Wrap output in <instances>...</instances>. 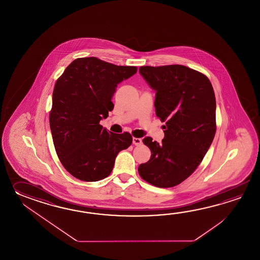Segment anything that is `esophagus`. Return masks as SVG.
<instances>
[{
  "label": "esophagus",
  "instance_id": "esophagus-1",
  "mask_svg": "<svg viewBox=\"0 0 260 260\" xmlns=\"http://www.w3.org/2000/svg\"><path fill=\"white\" fill-rule=\"evenodd\" d=\"M142 143V139L141 138H133V144L136 146H139Z\"/></svg>",
  "mask_w": 260,
  "mask_h": 260
}]
</instances>
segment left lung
Wrapping results in <instances>:
<instances>
[{"mask_svg":"<svg viewBox=\"0 0 260 260\" xmlns=\"http://www.w3.org/2000/svg\"><path fill=\"white\" fill-rule=\"evenodd\" d=\"M139 73L156 92L155 112L166 125L161 143L144 138L151 156L138 173L155 187L171 188L195 171L215 138L214 89L203 73L182 65L140 67Z\"/></svg>","mask_w":260,"mask_h":260,"instance_id":"obj_1","label":"left lung"}]
</instances>
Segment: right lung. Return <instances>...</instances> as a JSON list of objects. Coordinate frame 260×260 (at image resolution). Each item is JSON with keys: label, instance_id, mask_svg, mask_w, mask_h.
<instances>
[{"label": "right lung", "instance_id": "right-lung-1", "mask_svg": "<svg viewBox=\"0 0 260 260\" xmlns=\"http://www.w3.org/2000/svg\"><path fill=\"white\" fill-rule=\"evenodd\" d=\"M137 72L92 56L72 61L57 79L50 128L56 154L73 177L89 182L109 177L118 153L132 144L129 133L110 132L100 122L113 110L117 85Z\"/></svg>", "mask_w": 260, "mask_h": 260}]
</instances>
